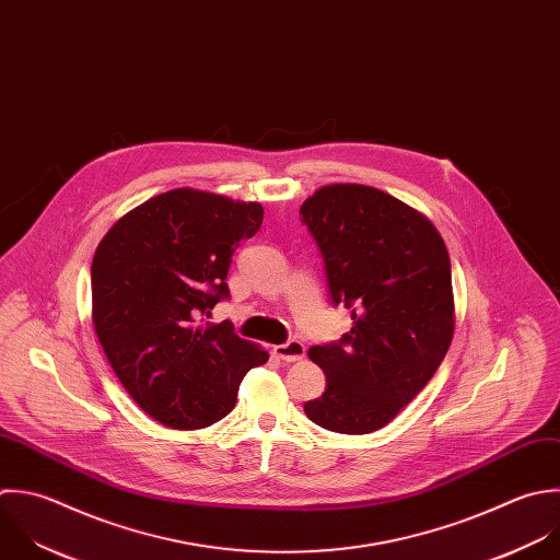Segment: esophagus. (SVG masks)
Segmentation results:
<instances>
[{"mask_svg":"<svg viewBox=\"0 0 560 560\" xmlns=\"http://www.w3.org/2000/svg\"><path fill=\"white\" fill-rule=\"evenodd\" d=\"M272 351L283 362H296V360H301L305 355V345L301 340H288L283 345H277Z\"/></svg>","mask_w":560,"mask_h":560,"instance_id":"34e87169","label":"esophagus"}]
</instances>
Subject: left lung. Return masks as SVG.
Returning a JSON list of instances; mask_svg holds the SVG:
<instances>
[{"instance_id":"obj_1","label":"left lung","mask_w":560,"mask_h":560,"mask_svg":"<svg viewBox=\"0 0 560 560\" xmlns=\"http://www.w3.org/2000/svg\"><path fill=\"white\" fill-rule=\"evenodd\" d=\"M299 213L331 305L353 318L340 340L310 349L327 388L305 415L329 432L371 434L425 388L452 345L450 253L430 220L375 187H320Z\"/></svg>"}]
</instances>
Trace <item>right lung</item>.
<instances>
[{
  "mask_svg": "<svg viewBox=\"0 0 560 560\" xmlns=\"http://www.w3.org/2000/svg\"><path fill=\"white\" fill-rule=\"evenodd\" d=\"M261 220L257 202L172 189L117 220L93 255L97 340L132 401L167 428L224 419L244 375L268 362L229 320L198 325L229 301L231 255Z\"/></svg>",
  "mask_w": 560,
  "mask_h": 560,
  "instance_id": "obj_1",
  "label": "right lung"
}]
</instances>
